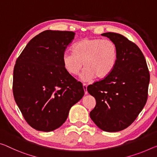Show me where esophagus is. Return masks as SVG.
Listing matches in <instances>:
<instances>
[{
	"instance_id": "34e87169",
	"label": "esophagus",
	"mask_w": 157,
	"mask_h": 157,
	"mask_svg": "<svg viewBox=\"0 0 157 157\" xmlns=\"http://www.w3.org/2000/svg\"><path fill=\"white\" fill-rule=\"evenodd\" d=\"M83 88H84V94H88V91H87V85H86V84H83Z\"/></svg>"
}]
</instances>
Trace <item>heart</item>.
I'll list each match as a JSON object with an SVG mask.
<instances>
[{
  "mask_svg": "<svg viewBox=\"0 0 157 157\" xmlns=\"http://www.w3.org/2000/svg\"><path fill=\"white\" fill-rule=\"evenodd\" d=\"M118 60V49L110 40L85 38L74 44L73 50H66L62 55L66 71L73 75L81 74L83 81L106 78L113 73Z\"/></svg>",
  "mask_w": 157,
  "mask_h": 157,
  "instance_id": "obj_1",
  "label": "heart"
}]
</instances>
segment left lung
I'll use <instances>...</instances> for the list:
<instances>
[{"label": "left lung", "mask_w": 157, "mask_h": 157, "mask_svg": "<svg viewBox=\"0 0 157 157\" xmlns=\"http://www.w3.org/2000/svg\"><path fill=\"white\" fill-rule=\"evenodd\" d=\"M101 36L116 44L118 60L110 75L88 86L87 91L96 102L89 115L101 130L117 132L130 126L145 105L150 73L145 56L136 44L119 33Z\"/></svg>", "instance_id": "obj_1"}]
</instances>
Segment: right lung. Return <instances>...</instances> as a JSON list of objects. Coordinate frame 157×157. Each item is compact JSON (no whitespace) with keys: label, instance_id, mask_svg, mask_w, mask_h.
<instances>
[{"label":"right lung","instance_id":"add662e5","mask_svg":"<svg viewBox=\"0 0 157 157\" xmlns=\"http://www.w3.org/2000/svg\"><path fill=\"white\" fill-rule=\"evenodd\" d=\"M73 31L47 30L26 44L13 73V94L19 110L32 128L49 132L62 126L71 107L84 90L67 72L62 55L73 41Z\"/></svg>","mask_w":157,"mask_h":157}]
</instances>
